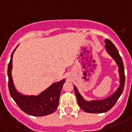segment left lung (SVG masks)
I'll return each mask as SVG.
<instances>
[{"mask_svg": "<svg viewBox=\"0 0 132 132\" xmlns=\"http://www.w3.org/2000/svg\"><path fill=\"white\" fill-rule=\"evenodd\" d=\"M105 49L108 54L114 59L118 66V71L120 74V86L116 91L111 96L102 100L98 101H87L80 95L79 90L75 86H74L75 93L77 97L78 104L80 108L88 113H103L108 111L114 105L123 92L124 84H125V74L124 67L121 56L118 53L115 45L109 39H105Z\"/></svg>", "mask_w": 132, "mask_h": 132, "instance_id": "left-lung-1", "label": "left lung"}]
</instances>
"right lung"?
Masks as SVG:
<instances>
[{
	"instance_id": "add662e5",
	"label": "right lung",
	"mask_w": 132,
	"mask_h": 132,
	"mask_svg": "<svg viewBox=\"0 0 132 132\" xmlns=\"http://www.w3.org/2000/svg\"><path fill=\"white\" fill-rule=\"evenodd\" d=\"M18 47V46H17ZM17 47L12 53L8 65L9 88L12 98L22 111L34 116H44L55 111L59 105V97L65 79L54 82L37 96H26L16 90L12 77V56Z\"/></svg>"
}]
</instances>
